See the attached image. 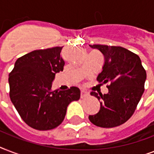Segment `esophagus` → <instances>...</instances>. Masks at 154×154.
Returning a JSON list of instances; mask_svg holds the SVG:
<instances>
[{
	"mask_svg": "<svg viewBox=\"0 0 154 154\" xmlns=\"http://www.w3.org/2000/svg\"><path fill=\"white\" fill-rule=\"evenodd\" d=\"M87 96H89V93H87V92L85 91V90H82V91H81V98H85V97H86Z\"/></svg>",
	"mask_w": 154,
	"mask_h": 154,
	"instance_id": "34e87169",
	"label": "esophagus"
}]
</instances>
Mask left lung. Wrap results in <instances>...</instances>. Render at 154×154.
<instances>
[{
	"instance_id": "obj_1",
	"label": "left lung",
	"mask_w": 154,
	"mask_h": 154,
	"mask_svg": "<svg viewBox=\"0 0 154 154\" xmlns=\"http://www.w3.org/2000/svg\"><path fill=\"white\" fill-rule=\"evenodd\" d=\"M89 46L99 49L105 57L97 82L109 84L107 85V94L90 93L99 100L101 109L97 114L89 115V119L102 128L121 125L132 117L141 100L145 90L146 69L138 56L123 47L105 45Z\"/></svg>"
}]
</instances>
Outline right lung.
I'll use <instances>...</instances> for the list:
<instances>
[{
	"label": "right lung",
	"instance_id": "obj_1",
	"mask_svg": "<svg viewBox=\"0 0 154 154\" xmlns=\"http://www.w3.org/2000/svg\"><path fill=\"white\" fill-rule=\"evenodd\" d=\"M62 47L37 49L20 57L8 75L9 97L20 117L31 128L49 130L61 124L69 104L78 101L80 89L53 91L52 82L63 71Z\"/></svg>",
	"mask_w": 154,
	"mask_h": 154
}]
</instances>
